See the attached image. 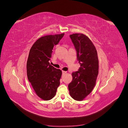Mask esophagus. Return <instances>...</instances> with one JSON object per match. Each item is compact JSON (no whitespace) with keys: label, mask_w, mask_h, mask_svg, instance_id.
Listing matches in <instances>:
<instances>
[{"label":"esophagus","mask_w":128,"mask_h":128,"mask_svg":"<svg viewBox=\"0 0 128 128\" xmlns=\"http://www.w3.org/2000/svg\"><path fill=\"white\" fill-rule=\"evenodd\" d=\"M66 73H67V72H66V71H62V74H63V75L65 74H66Z\"/></svg>","instance_id":"34e87169"}]
</instances>
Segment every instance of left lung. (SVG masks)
I'll list each match as a JSON object with an SVG mask.
<instances>
[{
  "label": "left lung",
  "instance_id": "1",
  "mask_svg": "<svg viewBox=\"0 0 128 128\" xmlns=\"http://www.w3.org/2000/svg\"><path fill=\"white\" fill-rule=\"evenodd\" d=\"M70 37L77 51L80 67L72 73V80L68 85L69 94L77 101L84 99L94 89L99 72L97 52L89 38L83 34H73Z\"/></svg>",
  "mask_w": 128,
  "mask_h": 128
}]
</instances>
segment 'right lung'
<instances>
[{"label": "right lung", "instance_id": "1", "mask_svg": "<svg viewBox=\"0 0 128 128\" xmlns=\"http://www.w3.org/2000/svg\"><path fill=\"white\" fill-rule=\"evenodd\" d=\"M64 34L46 35L38 39L29 51L26 62L27 77L36 94L44 100L52 99L60 85L62 72L50 64L54 46Z\"/></svg>", "mask_w": 128, "mask_h": 128}]
</instances>
